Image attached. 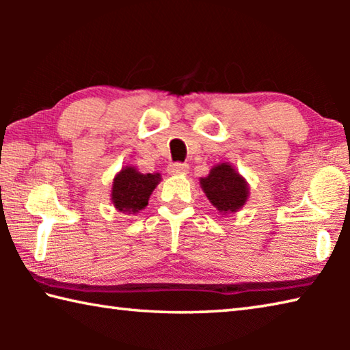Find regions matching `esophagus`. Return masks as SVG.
I'll use <instances>...</instances> for the list:
<instances>
[{
	"label": "esophagus",
	"instance_id": "34e87169",
	"mask_svg": "<svg viewBox=\"0 0 350 350\" xmlns=\"http://www.w3.org/2000/svg\"><path fill=\"white\" fill-rule=\"evenodd\" d=\"M168 173L170 174H176V176L187 174L188 173V165L187 163H173V165H170Z\"/></svg>",
	"mask_w": 350,
	"mask_h": 350
}]
</instances>
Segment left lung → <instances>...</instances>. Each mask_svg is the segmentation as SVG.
Listing matches in <instances>:
<instances>
[{
    "instance_id": "1",
    "label": "left lung",
    "mask_w": 350,
    "mask_h": 350,
    "mask_svg": "<svg viewBox=\"0 0 350 350\" xmlns=\"http://www.w3.org/2000/svg\"><path fill=\"white\" fill-rule=\"evenodd\" d=\"M199 183L211 205L224 216L239 211L250 196L247 180L228 162L215 165Z\"/></svg>"
}]
</instances>
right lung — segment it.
Segmentation results:
<instances>
[{
    "label": "right lung",
    "mask_w": 350,
    "mask_h": 350,
    "mask_svg": "<svg viewBox=\"0 0 350 350\" xmlns=\"http://www.w3.org/2000/svg\"><path fill=\"white\" fill-rule=\"evenodd\" d=\"M162 176L159 173H140V171L126 165L114 176L111 188V202L114 208L125 215H137L148 205V200Z\"/></svg>",
    "instance_id": "add662e5"
}]
</instances>
